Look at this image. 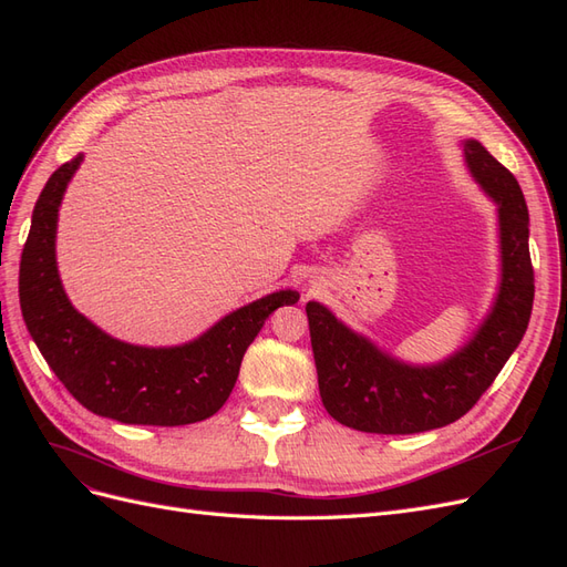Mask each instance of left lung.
<instances>
[{"label": "left lung", "mask_w": 567, "mask_h": 567, "mask_svg": "<svg viewBox=\"0 0 567 567\" xmlns=\"http://www.w3.org/2000/svg\"><path fill=\"white\" fill-rule=\"evenodd\" d=\"M463 154L498 212L501 282L492 311L446 361L409 365L349 330L322 303H306L320 399L337 423L373 434H415L456 423L520 344L535 301L527 204L513 173L477 140H465Z\"/></svg>", "instance_id": "obj_1"}]
</instances>
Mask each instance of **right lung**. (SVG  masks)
Wrapping results in <instances>:
<instances>
[{"label":"right lung","mask_w":567,"mask_h":567,"mask_svg":"<svg viewBox=\"0 0 567 567\" xmlns=\"http://www.w3.org/2000/svg\"><path fill=\"white\" fill-rule=\"evenodd\" d=\"M83 154L59 166L32 212L21 256L19 295L25 326L63 386L102 417L125 425H189L228 401L241 359L266 318L299 292L280 289L220 318L194 342L135 347L113 339L78 313L56 270V220Z\"/></svg>","instance_id":"right-lung-1"}]
</instances>
